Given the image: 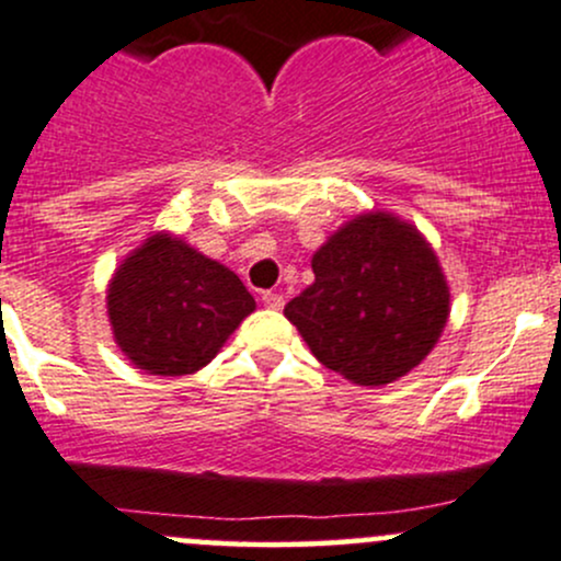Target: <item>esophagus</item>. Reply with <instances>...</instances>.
I'll list each match as a JSON object with an SVG mask.
<instances>
[{
    "instance_id": "1",
    "label": "esophagus",
    "mask_w": 561,
    "mask_h": 561,
    "mask_svg": "<svg viewBox=\"0 0 561 561\" xmlns=\"http://www.w3.org/2000/svg\"><path fill=\"white\" fill-rule=\"evenodd\" d=\"M261 300H263V306H268V309H282V306H285V298L274 290H265Z\"/></svg>"
}]
</instances>
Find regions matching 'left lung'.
Here are the masks:
<instances>
[{
  "mask_svg": "<svg viewBox=\"0 0 561 561\" xmlns=\"http://www.w3.org/2000/svg\"><path fill=\"white\" fill-rule=\"evenodd\" d=\"M314 285L285 306L322 365L363 387L400 379L427 357L449 320V287L416 228L370 211L311 261Z\"/></svg>",
  "mask_w": 561,
  "mask_h": 561,
  "instance_id": "left-lung-1",
  "label": "left lung"
}]
</instances>
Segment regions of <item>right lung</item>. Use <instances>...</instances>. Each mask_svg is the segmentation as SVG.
<instances>
[{
  "label": "right lung",
  "mask_w": 561,
  "mask_h": 561,
  "mask_svg": "<svg viewBox=\"0 0 561 561\" xmlns=\"http://www.w3.org/2000/svg\"><path fill=\"white\" fill-rule=\"evenodd\" d=\"M107 309L117 346L137 368L182 376L211 363L255 298L226 265L158 233L117 268Z\"/></svg>",
  "instance_id": "1"
}]
</instances>
